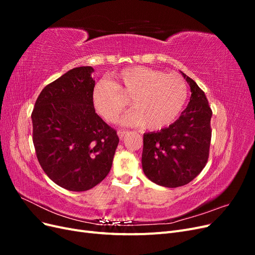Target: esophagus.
Returning <instances> with one entry per match:
<instances>
[{
  "label": "esophagus",
  "instance_id": "obj_1",
  "mask_svg": "<svg viewBox=\"0 0 255 255\" xmlns=\"http://www.w3.org/2000/svg\"><path fill=\"white\" fill-rule=\"evenodd\" d=\"M128 134V130H118V136H119V138L120 139H123V138L126 137V135Z\"/></svg>",
  "mask_w": 255,
  "mask_h": 255
}]
</instances>
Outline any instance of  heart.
I'll return each mask as SVG.
<instances>
[{
    "mask_svg": "<svg viewBox=\"0 0 255 255\" xmlns=\"http://www.w3.org/2000/svg\"><path fill=\"white\" fill-rule=\"evenodd\" d=\"M92 104L109 122H116L132 99L134 110L122 119L125 126L161 129L176 119L187 99V85L180 74L136 66L123 69L115 82L100 81L92 90Z\"/></svg>",
    "mask_w": 255,
    "mask_h": 255,
    "instance_id": "1",
    "label": "heart"
}]
</instances>
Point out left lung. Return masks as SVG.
<instances>
[{
	"mask_svg": "<svg viewBox=\"0 0 255 255\" xmlns=\"http://www.w3.org/2000/svg\"><path fill=\"white\" fill-rule=\"evenodd\" d=\"M182 74L191 91L187 107L168 128L143 134V172L153 183L169 188L184 186L202 171L212 138L213 112L204 91Z\"/></svg>",
	"mask_w": 255,
	"mask_h": 255,
	"instance_id": "left-lung-1",
	"label": "left lung"
}]
</instances>
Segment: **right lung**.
<instances>
[{"label":"right lung","instance_id":"add662e5","mask_svg":"<svg viewBox=\"0 0 255 255\" xmlns=\"http://www.w3.org/2000/svg\"><path fill=\"white\" fill-rule=\"evenodd\" d=\"M92 67H79L47 85L32 113L38 161L50 179L85 191L109 174L119 143L117 132L96 113Z\"/></svg>","mask_w":255,"mask_h":255}]
</instances>
